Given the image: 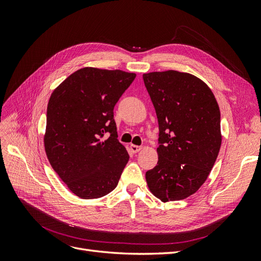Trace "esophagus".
<instances>
[{"label": "esophagus", "mask_w": 261, "mask_h": 261, "mask_svg": "<svg viewBox=\"0 0 261 261\" xmlns=\"http://www.w3.org/2000/svg\"><path fill=\"white\" fill-rule=\"evenodd\" d=\"M130 150H132V152L137 153V152H139L140 150H141V147L140 146H136V145H130Z\"/></svg>", "instance_id": "34e87169"}]
</instances>
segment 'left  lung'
Here are the masks:
<instances>
[{
    "mask_svg": "<svg viewBox=\"0 0 261 261\" xmlns=\"http://www.w3.org/2000/svg\"><path fill=\"white\" fill-rule=\"evenodd\" d=\"M143 78L159 123V160L146 172L148 187L162 201L185 199L204 183L219 154L218 102L191 74L167 70Z\"/></svg>",
    "mask_w": 261,
    "mask_h": 261,
    "instance_id": "left-lung-1",
    "label": "left lung"
}]
</instances>
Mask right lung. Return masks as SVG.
<instances>
[{
    "label": "right lung",
    "instance_id": "right-lung-1",
    "mask_svg": "<svg viewBox=\"0 0 261 261\" xmlns=\"http://www.w3.org/2000/svg\"><path fill=\"white\" fill-rule=\"evenodd\" d=\"M136 74L85 67L49 100L44 148L53 170L76 196L94 199L117 186L129 155L117 139L113 110ZM108 133L109 137L103 139Z\"/></svg>",
    "mask_w": 261,
    "mask_h": 261
}]
</instances>
